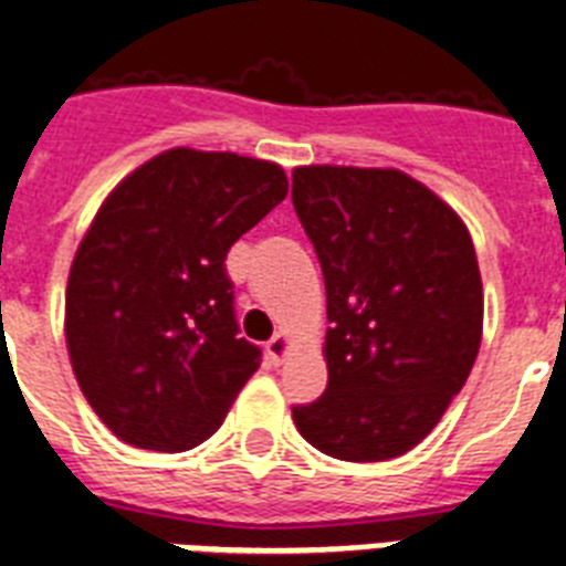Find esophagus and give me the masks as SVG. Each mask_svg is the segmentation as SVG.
Returning a JSON list of instances; mask_svg holds the SVG:
<instances>
[{
  "label": "esophagus",
  "instance_id": "34e87169",
  "mask_svg": "<svg viewBox=\"0 0 566 566\" xmlns=\"http://www.w3.org/2000/svg\"><path fill=\"white\" fill-rule=\"evenodd\" d=\"M287 353H291V337L284 335V332H279L273 340H266V355H270L273 364H282L287 358Z\"/></svg>",
  "mask_w": 566,
  "mask_h": 566
}]
</instances>
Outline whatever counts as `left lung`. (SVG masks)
Wrapping results in <instances>:
<instances>
[{"mask_svg": "<svg viewBox=\"0 0 566 566\" xmlns=\"http://www.w3.org/2000/svg\"><path fill=\"white\" fill-rule=\"evenodd\" d=\"M293 208L326 279V394L293 408L340 461L405 455L464 387L484 293L470 231L399 170L296 167Z\"/></svg>", "mask_w": 566, "mask_h": 566, "instance_id": "obj_1", "label": "left lung"}]
</instances>
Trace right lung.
Instances as JSON below:
<instances>
[{
    "label": "right lung",
    "mask_w": 566,
    "mask_h": 566,
    "mask_svg": "<svg viewBox=\"0 0 566 566\" xmlns=\"http://www.w3.org/2000/svg\"><path fill=\"white\" fill-rule=\"evenodd\" d=\"M284 196L279 164L176 146L102 202L70 266L64 335L119 440L185 452L220 429L261 364L238 337L226 255Z\"/></svg>",
    "instance_id": "add662e5"
}]
</instances>
